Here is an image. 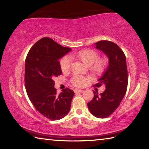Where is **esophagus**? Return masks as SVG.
I'll use <instances>...</instances> for the list:
<instances>
[{"label":"esophagus","mask_w":149,"mask_h":149,"mask_svg":"<svg viewBox=\"0 0 149 149\" xmlns=\"http://www.w3.org/2000/svg\"><path fill=\"white\" fill-rule=\"evenodd\" d=\"M74 92H75V93H83V92H84V90H81V89H75V90H74Z\"/></svg>","instance_id":"1"}]
</instances>
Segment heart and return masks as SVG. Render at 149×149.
<instances>
[{"instance_id": "heart-1", "label": "heart", "mask_w": 149, "mask_h": 149, "mask_svg": "<svg viewBox=\"0 0 149 149\" xmlns=\"http://www.w3.org/2000/svg\"><path fill=\"white\" fill-rule=\"evenodd\" d=\"M76 57L85 65L89 66L91 71L95 74H100L104 71L109 62L108 58L105 56H99V53L96 50L91 49H84L72 54L70 56H65L60 61V66L61 70L64 74L68 73L71 70L72 58ZM88 77L74 75L72 77L71 83L72 85L77 87H83L89 80Z\"/></svg>"}]
</instances>
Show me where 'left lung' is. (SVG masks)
<instances>
[{"label": "left lung", "instance_id": "obj_1", "mask_svg": "<svg viewBox=\"0 0 149 149\" xmlns=\"http://www.w3.org/2000/svg\"><path fill=\"white\" fill-rule=\"evenodd\" d=\"M96 49L104 52L109 58V64L102 76L95 86L99 87L104 84L103 93L94 91V97L87 103L91 113L99 118H106L119 107L127 91L128 74L126 59L123 50L109 41L96 42Z\"/></svg>", "mask_w": 149, "mask_h": 149}]
</instances>
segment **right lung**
<instances>
[{
  "mask_svg": "<svg viewBox=\"0 0 149 149\" xmlns=\"http://www.w3.org/2000/svg\"><path fill=\"white\" fill-rule=\"evenodd\" d=\"M71 49L44 37L35 42L27 55L25 85L30 101L39 113L50 120L65 117L71 107L74 93L66 88L57 94L54 79L62 74L58 60Z\"/></svg>",
  "mask_w": 149,
  "mask_h": 149,
  "instance_id": "right-lung-1",
  "label": "right lung"
}]
</instances>
